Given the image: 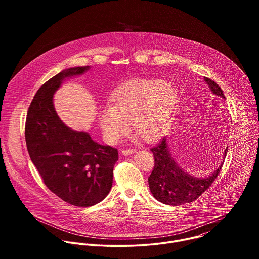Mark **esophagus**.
Segmentation results:
<instances>
[{
	"label": "esophagus",
	"instance_id": "esophagus-1",
	"mask_svg": "<svg viewBox=\"0 0 259 259\" xmlns=\"http://www.w3.org/2000/svg\"><path fill=\"white\" fill-rule=\"evenodd\" d=\"M136 152V150L134 149H125V150H122V154L124 156H130L132 154H134Z\"/></svg>",
	"mask_w": 259,
	"mask_h": 259
}]
</instances>
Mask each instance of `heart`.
Here are the masks:
<instances>
[{
	"mask_svg": "<svg viewBox=\"0 0 259 259\" xmlns=\"http://www.w3.org/2000/svg\"><path fill=\"white\" fill-rule=\"evenodd\" d=\"M176 89L169 83L137 80L116 90L110 104L102 106L98 121L105 139L117 143L133 124L145 141L159 139L170 127L176 104Z\"/></svg>",
	"mask_w": 259,
	"mask_h": 259,
	"instance_id": "heart-1",
	"label": "heart"
}]
</instances>
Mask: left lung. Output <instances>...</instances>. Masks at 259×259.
Segmentation results:
<instances>
[{
    "label": "left lung",
    "instance_id": "1",
    "mask_svg": "<svg viewBox=\"0 0 259 259\" xmlns=\"http://www.w3.org/2000/svg\"><path fill=\"white\" fill-rule=\"evenodd\" d=\"M213 94L225 98L221 88L209 78H205ZM155 158V166L149 177V186L153 196L161 203L179 206L197 200L212 184L220 172L221 164L207 177H195L184 172L175 162L164 137L151 149ZM228 149L225 151V157ZM224 163V162H223Z\"/></svg>",
    "mask_w": 259,
    "mask_h": 259
}]
</instances>
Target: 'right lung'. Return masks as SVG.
Returning <instances> with one entry per match:
<instances>
[{
    "instance_id": "right-lung-1",
    "label": "right lung",
    "mask_w": 259,
    "mask_h": 259,
    "mask_svg": "<svg viewBox=\"0 0 259 259\" xmlns=\"http://www.w3.org/2000/svg\"><path fill=\"white\" fill-rule=\"evenodd\" d=\"M89 68H66L48 80L36 91L25 122L27 151L45 186L77 207L93 206L107 196L119 159L117 149L97 143L87 132L70 129L55 112L53 95L61 83Z\"/></svg>"
}]
</instances>
